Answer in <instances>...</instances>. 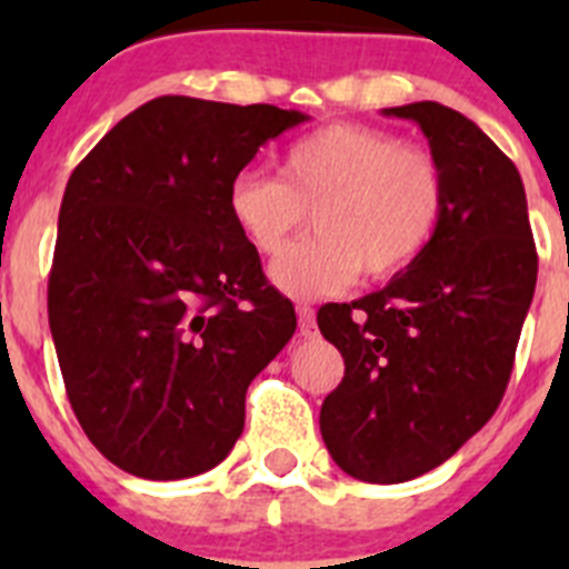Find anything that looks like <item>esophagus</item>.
<instances>
[{
  "label": "esophagus",
  "mask_w": 569,
  "mask_h": 569,
  "mask_svg": "<svg viewBox=\"0 0 569 569\" xmlns=\"http://www.w3.org/2000/svg\"><path fill=\"white\" fill-rule=\"evenodd\" d=\"M296 313H299V333L305 336V339L316 336V310L310 308V305H299Z\"/></svg>",
  "instance_id": "obj_1"
}]
</instances>
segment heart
Here are the masks:
<instances>
[{
  "label": "heart",
  "mask_w": 569,
  "mask_h": 569,
  "mask_svg": "<svg viewBox=\"0 0 569 569\" xmlns=\"http://www.w3.org/2000/svg\"><path fill=\"white\" fill-rule=\"evenodd\" d=\"M447 210L445 168L427 148L379 124L333 122L301 136L281 156V179L241 170L228 184V213L250 248L276 256L281 293L316 299L350 288L365 270L393 279L413 268L439 236Z\"/></svg>",
  "instance_id": "1"
}]
</instances>
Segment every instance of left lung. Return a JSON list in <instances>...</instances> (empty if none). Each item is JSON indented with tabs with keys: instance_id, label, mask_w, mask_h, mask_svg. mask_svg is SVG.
Returning <instances> with one entry per match:
<instances>
[{
	"instance_id": "8db88e82",
	"label": "left lung",
	"mask_w": 569,
	"mask_h": 569,
	"mask_svg": "<svg viewBox=\"0 0 569 569\" xmlns=\"http://www.w3.org/2000/svg\"><path fill=\"white\" fill-rule=\"evenodd\" d=\"M385 113L427 136L447 210L413 268L316 316L345 359L321 405V439L347 476L370 485L433 470L492 419L539 273L525 184L490 136L439 102Z\"/></svg>"
}]
</instances>
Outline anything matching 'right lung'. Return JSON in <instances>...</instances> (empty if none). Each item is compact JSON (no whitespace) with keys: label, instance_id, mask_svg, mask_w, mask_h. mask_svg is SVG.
Wrapping results in <instances>:
<instances>
[{"label":"right lung","instance_id":"obj_1","mask_svg":"<svg viewBox=\"0 0 569 569\" xmlns=\"http://www.w3.org/2000/svg\"><path fill=\"white\" fill-rule=\"evenodd\" d=\"M299 110L159 97L70 173L48 279L64 390L99 453L139 479L233 450L250 381L296 333L290 299L228 213V184Z\"/></svg>","mask_w":569,"mask_h":569}]
</instances>
